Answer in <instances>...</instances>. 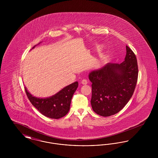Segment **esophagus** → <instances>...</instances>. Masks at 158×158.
I'll return each instance as SVG.
<instances>
[{
	"label": "esophagus",
	"instance_id": "1",
	"mask_svg": "<svg viewBox=\"0 0 158 158\" xmlns=\"http://www.w3.org/2000/svg\"><path fill=\"white\" fill-rule=\"evenodd\" d=\"M81 83L83 85H86L88 83V81L86 79H83Z\"/></svg>",
	"mask_w": 158,
	"mask_h": 158
}]
</instances>
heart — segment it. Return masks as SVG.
Returning <instances> with one entry per match:
<instances>
[{
  "mask_svg": "<svg viewBox=\"0 0 158 158\" xmlns=\"http://www.w3.org/2000/svg\"><path fill=\"white\" fill-rule=\"evenodd\" d=\"M102 48V45H100L98 47V49H101ZM107 59V57L106 56H101L100 57V60L101 61H105Z\"/></svg>",
  "mask_w": 158,
  "mask_h": 158,
  "instance_id": "b5f03b06",
  "label": "heart"
}]
</instances>
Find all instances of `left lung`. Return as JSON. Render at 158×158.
<instances>
[{
	"instance_id": "obj_1",
	"label": "left lung",
	"mask_w": 158,
	"mask_h": 158,
	"mask_svg": "<svg viewBox=\"0 0 158 158\" xmlns=\"http://www.w3.org/2000/svg\"><path fill=\"white\" fill-rule=\"evenodd\" d=\"M138 77L135 53L126 45V56L120 64L107 63L91 71L90 103L95 113L108 117L121 111L131 98Z\"/></svg>"
}]
</instances>
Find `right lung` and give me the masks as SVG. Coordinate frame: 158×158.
Returning <instances> with one entry per match:
<instances>
[{
	"mask_svg": "<svg viewBox=\"0 0 158 158\" xmlns=\"http://www.w3.org/2000/svg\"><path fill=\"white\" fill-rule=\"evenodd\" d=\"M36 45L34 46L32 49L34 48ZM77 87V82L72 83L53 96L44 98L34 97L28 91L26 87H25V89L31 104L39 112L47 117L59 119L65 116L69 112L72 98Z\"/></svg>",
	"mask_w": 158,
	"mask_h": 158,
	"instance_id": "obj_1",
	"label": "right lung"
}]
</instances>
